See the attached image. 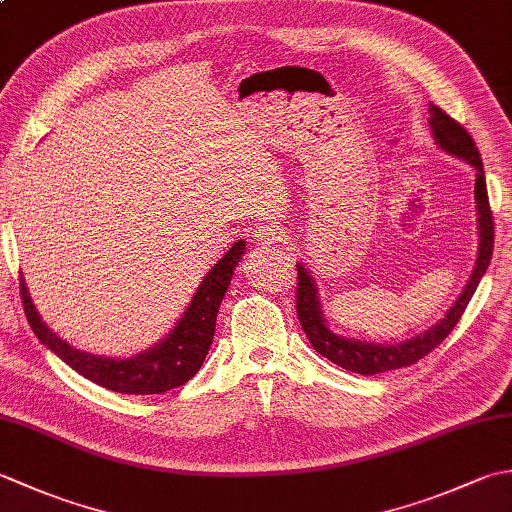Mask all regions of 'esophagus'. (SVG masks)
Here are the masks:
<instances>
[{
	"mask_svg": "<svg viewBox=\"0 0 512 512\" xmlns=\"http://www.w3.org/2000/svg\"><path fill=\"white\" fill-rule=\"evenodd\" d=\"M253 239H255L257 246L266 248V246H273V244L281 242V231L275 224H262V226L255 228Z\"/></svg>",
	"mask_w": 512,
	"mask_h": 512,
	"instance_id": "34e87169",
	"label": "esophagus"
}]
</instances>
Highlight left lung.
<instances>
[{"label": "left lung", "mask_w": 512, "mask_h": 512, "mask_svg": "<svg viewBox=\"0 0 512 512\" xmlns=\"http://www.w3.org/2000/svg\"><path fill=\"white\" fill-rule=\"evenodd\" d=\"M429 125L436 143L451 156H458L475 167V209H477V228H480V248H477L475 268L466 281L460 297L455 299L453 306L444 314L436 325H431L429 330L420 332L413 339L400 341L394 345L383 343H367L356 339H345L341 334H334L328 323L323 319L321 303L317 297V286H314L312 275L303 264H297V317L303 332L310 339L312 347L321 356L328 358L334 365H339L347 372L374 376L391 372V369L409 367L418 363L420 358L427 356L431 350L447 339L449 332L455 328V323L462 319V314L469 306L473 292L480 286V279L484 277L488 264L493 257V242H495V228H493V211L488 204V191H486V178H484V165L477 151L471 134L466 129L453 121V118L442 112L440 107L429 105Z\"/></svg>", "instance_id": "1"}]
</instances>
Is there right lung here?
<instances>
[{
    "instance_id": "right-lung-1",
    "label": "right lung",
    "mask_w": 512,
    "mask_h": 512,
    "mask_svg": "<svg viewBox=\"0 0 512 512\" xmlns=\"http://www.w3.org/2000/svg\"><path fill=\"white\" fill-rule=\"evenodd\" d=\"M244 248L246 244L239 239L220 262L206 273L187 310L182 312V317L165 339L149 347L147 352L121 358V361L118 358L81 352L59 339L41 321L35 303H32L28 295L24 277H21L19 284L21 301H24L28 323L32 332L37 334V339L57 354L65 365H70L74 372H79L81 376L105 389L118 391V394H165V391L187 383L202 367L215 334V319L217 312H220V303L224 299V292L228 290V284H231L239 259L244 255Z\"/></svg>"
}]
</instances>
